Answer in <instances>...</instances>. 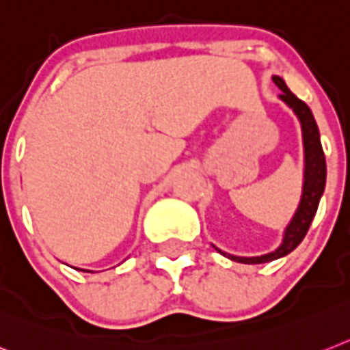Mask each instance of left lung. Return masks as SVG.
I'll return each mask as SVG.
<instances>
[{
  "label": "left lung",
  "mask_w": 350,
  "mask_h": 350,
  "mask_svg": "<svg viewBox=\"0 0 350 350\" xmlns=\"http://www.w3.org/2000/svg\"><path fill=\"white\" fill-rule=\"evenodd\" d=\"M273 82L281 89V98L286 105H290L302 125V137H304V154H306V170H304V189H302V198H300L299 209H297L293 220L286 227L282 245L277 250L258 258H238V256H229V254L220 252L227 256L232 261L247 262V265H258V262H268L273 259H279L291 250H295L304 239V236L310 230V225L313 221L317 209H319L320 196L324 193L325 177H327V168H325V155L320 143V132L317 126V121L313 118V112L306 105L300 98H297L290 89L286 88L284 80L281 77H273Z\"/></svg>",
  "instance_id": "1"
}]
</instances>
